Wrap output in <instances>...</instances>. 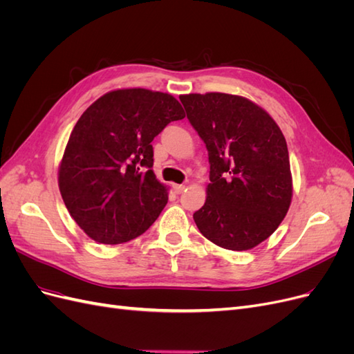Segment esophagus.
Segmentation results:
<instances>
[{"instance_id":"esophagus-1","label":"esophagus","mask_w":354,"mask_h":354,"mask_svg":"<svg viewBox=\"0 0 354 354\" xmlns=\"http://www.w3.org/2000/svg\"><path fill=\"white\" fill-rule=\"evenodd\" d=\"M173 187H174V192H176V194H177V195H180V194H181V192H183V190L186 189V186H185V185H174Z\"/></svg>"}]
</instances>
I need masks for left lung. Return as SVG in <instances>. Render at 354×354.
Instances as JSON below:
<instances>
[{
	"label": "left lung",
	"instance_id": "left-lung-1",
	"mask_svg": "<svg viewBox=\"0 0 354 354\" xmlns=\"http://www.w3.org/2000/svg\"><path fill=\"white\" fill-rule=\"evenodd\" d=\"M180 100L209 160L211 183L194 214L196 226L221 248L251 250L279 227L291 205V167L281 128L241 95L185 94Z\"/></svg>",
	"mask_w": 354,
	"mask_h": 354
}]
</instances>
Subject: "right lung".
I'll return each mask as SVG.
<instances>
[{"instance_id": "obj_1", "label": "right lung", "mask_w": 354, "mask_h": 354, "mask_svg": "<svg viewBox=\"0 0 354 354\" xmlns=\"http://www.w3.org/2000/svg\"><path fill=\"white\" fill-rule=\"evenodd\" d=\"M185 116L173 95L146 88L106 93L81 115L59 167V189L93 241L128 242L159 217L168 189L152 169V140Z\"/></svg>"}]
</instances>
